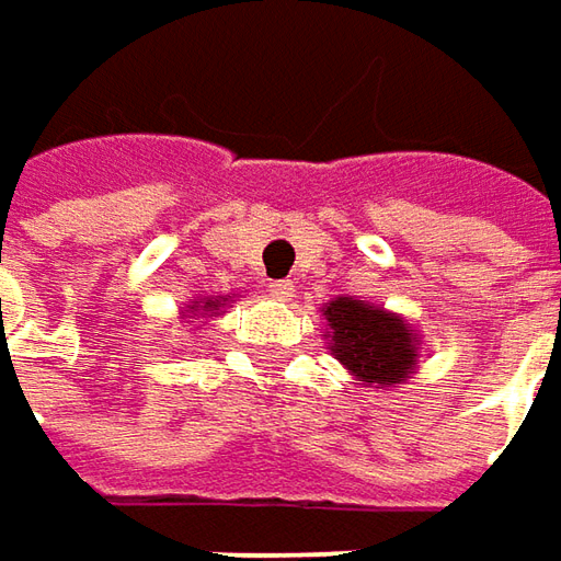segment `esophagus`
Returning <instances> with one entry per match:
<instances>
[{
  "label": "esophagus",
  "mask_w": 561,
  "mask_h": 561,
  "mask_svg": "<svg viewBox=\"0 0 561 561\" xmlns=\"http://www.w3.org/2000/svg\"><path fill=\"white\" fill-rule=\"evenodd\" d=\"M270 295L279 300H291L295 298V282L291 279H276L270 282Z\"/></svg>",
  "instance_id": "obj_1"
}]
</instances>
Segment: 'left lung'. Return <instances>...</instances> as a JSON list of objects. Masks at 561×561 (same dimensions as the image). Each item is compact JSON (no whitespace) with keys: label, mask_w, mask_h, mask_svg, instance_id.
I'll list each match as a JSON object with an SVG mask.
<instances>
[{"label":"left lung","mask_w":561,"mask_h":561,"mask_svg":"<svg viewBox=\"0 0 561 561\" xmlns=\"http://www.w3.org/2000/svg\"><path fill=\"white\" fill-rule=\"evenodd\" d=\"M329 351L363 388H397L415 369L413 325L366 300L335 298L322 307Z\"/></svg>","instance_id":"8db88e82"}]
</instances>
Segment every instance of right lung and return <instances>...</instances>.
<instances>
[{
	"instance_id": "add662e5",
	"label": "right lung",
	"mask_w": 561,
	"mask_h": 561,
	"mask_svg": "<svg viewBox=\"0 0 561 561\" xmlns=\"http://www.w3.org/2000/svg\"><path fill=\"white\" fill-rule=\"evenodd\" d=\"M195 307H202V310H220V300L217 298H204V300H192V313H195Z\"/></svg>"
}]
</instances>
